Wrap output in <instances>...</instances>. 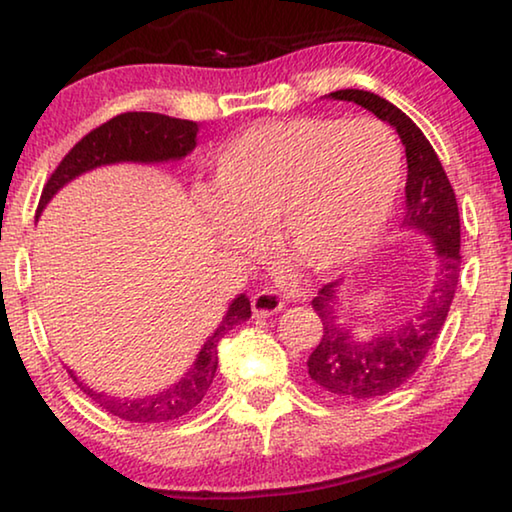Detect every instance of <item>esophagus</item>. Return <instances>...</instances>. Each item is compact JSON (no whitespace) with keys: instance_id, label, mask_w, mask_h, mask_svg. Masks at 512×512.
Returning <instances> with one entry per match:
<instances>
[{"instance_id":"obj_1","label":"esophagus","mask_w":512,"mask_h":512,"mask_svg":"<svg viewBox=\"0 0 512 512\" xmlns=\"http://www.w3.org/2000/svg\"><path fill=\"white\" fill-rule=\"evenodd\" d=\"M250 305H253L255 316H271V314H278L282 307H285V300H282L278 291L262 289L253 296V303Z\"/></svg>"}]
</instances>
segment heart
Returning a JSON list of instances; mask_svg holds the SVG:
<instances>
[{
  "instance_id": "1",
  "label": "heart",
  "mask_w": 512,
  "mask_h": 512,
  "mask_svg": "<svg viewBox=\"0 0 512 512\" xmlns=\"http://www.w3.org/2000/svg\"><path fill=\"white\" fill-rule=\"evenodd\" d=\"M403 150L383 123L296 116L262 120L216 154L202 200L227 248L332 273L376 246L401 189Z\"/></svg>"
}]
</instances>
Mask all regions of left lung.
I'll use <instances>...</instances> for the list:
<instances>
[{
  "label": "left lung",
  "instance_id": "left-lung-1",
  "mask_svg": "<svg viewBox=\"0 0 512 512\" xmlns=\"http://www.w3.org/2000/svg\"><path fill=\"white\" fill-rule=\"evenodd\" d=\"M323 97L360 104L396 129L408 159L401 227L424 234L435 253L433 285L417 314L380 335H362L342 319V280L323 285L312 300L323 337L307 360L310 378L323 392L342 399H378L415 376L449 314L460 271L458 202L433 145L399 107L360 88H342Z\"/></svg>",
  "mask_w": 512,
  "mask_h": 512
}]
</instances>
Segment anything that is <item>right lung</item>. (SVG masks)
I'll use <instances>...</instances> for the list:
<instances>
[{"label":"right lung","mask_w":512,"mask_h":512,"mask_svg":"<svg viewBox=\"0 0 512 512\" xmlns=\"http://www.w3.org/2000/svg\"><path fill=\"white\" fill-rule=\"evenodd\" d=\"M198 143V123L182 118H170L164 113L134 111L120 113L111 118L109 123L93 129L86 134L75 148H72L59 168L54 170L47 180L43 196L38 202L36 218L43 214L56 193L63 186L77 180L79 175L95 170L100 166L113 164H164V161H180L186 154L196 150ZM250 319V300L246 294H239L227 305L223 321L202 344L200 353L189 369L182 373L180 380L168 385L159 392L148 396H113L109 392H97L77 378V373L70 369V376L79 389H84L86 396L107 410L109 415L134 421V424H161V421H175L189 415L205 399L209 387L214 383L218 369V342L234 326Z\"/></svg>","instance_id":"1"}]
</instances>
